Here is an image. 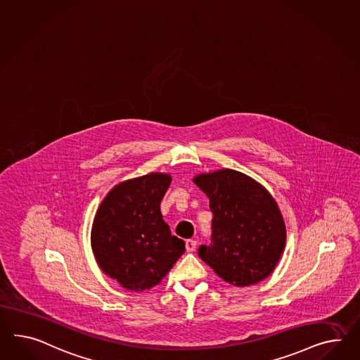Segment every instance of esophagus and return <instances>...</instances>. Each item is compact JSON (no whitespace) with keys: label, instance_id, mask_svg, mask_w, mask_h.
I'll list each match as a JSON object with an SVG mask.
<instances>
[{"label":"esophagus","instance_id":"esophagus-1","mask_svg":"<svg viewBox=\"0 0 360 360\" xmlns=\"http://www.w3.org/2000/svg\"><path fill=\"white\" fill-rule=\"evenodd\" d=\"M195 247H197V241H195V240L188 239L185 241V248H186V252H193Z\"/></svg>","mask_w":360,"mask_h":360}]
</instances>
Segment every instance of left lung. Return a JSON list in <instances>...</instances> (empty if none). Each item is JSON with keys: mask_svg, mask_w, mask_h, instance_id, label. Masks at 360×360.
Returning <instances> with one entry per match:
<instances>
[{"mask_svg": "<svg viewBox=\"0 0 360 360\" xmlns=\"http://www.w3.org/2000/svg\"><path fill=\"white\" fill-rule=\"evenodd\" d=\"M209 197L212 244L198 255L226 282L258 283L274 270L285 249L286 229L277 203L264 186L233 169L194 177Z\"/></svg>", "mask_w": 360, "mask_h": 360, "instance_id": "obj_1", "label": "left lung"}]
</instances>
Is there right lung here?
<instances>
[{
    "mask_svg": "<svg viewBox=\"0 0 360 360\" xmlns=\"http://www.w3.org/2000/svg\"><path fill=\"white\" fill-rule=\"evenodd\" d=\"M171 176L148 174L116 185L94 219L91 243L105 274L121 286L142 291L158 285L185 252L171 233L160 201Z\"/></svg>",
    "mask_w": 360,
    "mask_h": 360,
    "instance_id": "right-lung-1",
    "label": "right lung"
}]
</instances>
